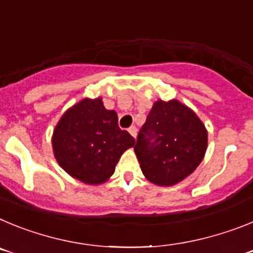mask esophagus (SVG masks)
Wrapping results in <instances>:
<instances>
[{
    "label": "esophagus",
    "mask_w": 253,
    "mask_h": 253,
    "mask_svg": "<svg viewBox=\"0 0 253 253\" xmlns=\"http://www.w3.org/2000/svg\"><path fill=\"white\" fill-rule=\"evenodd\" d=\"M128 130H129V133L131 134V137L137 138V131L138 130H137V128H135V126H130V128H129Z\"/></svg>",
    "instance_id": "1"
}]
</instances>
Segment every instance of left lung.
Listing matches in <instances>:
<instances>
[{
    "label": "left lung",
    "instance_id": "obj_1",
    "mask_svg": "<svg viewBox=\"0 0 253 253\" xmlns=\"http://www.w3.org/2000/svg\"><path fill=\"white\" fill-rule=\"evenodd\" d=\"M208 148V130L195 111L173 99L154 101L134 152L143 175L157 186H172L190 176Z\"/></svg>",
    "mask_w": 253,
    "mask_h": 253
}]
</instances>
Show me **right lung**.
I'll use <instances>...</instances> for the list:
<instances>
[{"mask_svg":"<svg viewBox=\"0 0 253 253\" xmlns=\"http://www.w3.org/2000/svg\"><path fill=\"white\" fill-rule=\"evenodd\" d=\"M135 139L118 125V114L105 109L102 97H84L71 106L51 135L53 153L69 176L86 185H101Z\"/></svg>","mask_w":253,"mask_h":253,"instance_id":"right-lung-1","label":"right lung"}]
</instances>
